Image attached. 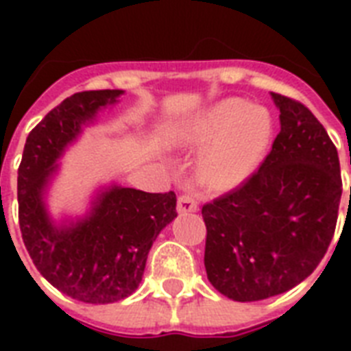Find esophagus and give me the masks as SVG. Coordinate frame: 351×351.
Returning <instances> with one entry per match:
<instances>
[{"mask_svg":"<svg viewBox=\"0 0 351 351\" xmlns=\"http://www.w3.org/2000/svg\"><path fill=\"white\" fill-rule=\"evenodd\" d=\"M197 208V200H195L191 195H180V197H178V204H176V211H178V215L195 213Z\"/></svg>","mask_w":351,"mask_h":351,"instance_id":"34e87169","label":"esophagus"}]
</instances>
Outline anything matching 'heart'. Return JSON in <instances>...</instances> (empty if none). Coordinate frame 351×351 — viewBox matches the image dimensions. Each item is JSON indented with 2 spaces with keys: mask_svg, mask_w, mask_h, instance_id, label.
Here are the masks:
<instances>
[{
  "mask_svg": "<svg viewBox=\"0 0 351 351\" xmlns=\"http://www.w3.org/2000/svg\"><path fill=\"white\" fill-rule=\"evenodd\" d=\"M271 138V118L262 107H245L230 98L215 104L173 134L184 147H200L197 178L202 186L226 191L255 171Z\"/></svg>",
  "mask_w": 351,
  "mask_h": 351,
  "instance_id": "heart-1",
  "label": "heart"
}]
</instances>
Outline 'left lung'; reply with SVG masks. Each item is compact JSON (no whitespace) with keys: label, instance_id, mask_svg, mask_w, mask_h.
I'll use <instances>...</instances> for the list:
<instances>
[{"label":"left lung","instance_id":"left-lung-1","mask_svg":"<svg viewBox=\"0 0 351 351\" xmlns=\"http://www.w3.org/2000/svg\"><path fill=\"white\" fill-rule=\"evenodd\" d=\"M271 98L280 111L271 153L244 186L202 208L209 282L239 302L310 277L332 242L343 195L337 149L321 121L300 101Z\"/></svg>","mask_w":351,"mask_h":351}]
</instances>
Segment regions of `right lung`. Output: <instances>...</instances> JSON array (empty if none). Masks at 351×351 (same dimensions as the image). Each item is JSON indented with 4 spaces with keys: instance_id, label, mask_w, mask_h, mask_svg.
I'll return each instance as SVG.
<instances>
[{
    "instance_id": "right-lung-1",
    "label": "right lung",
    "mask_w": 351,
    "mask_h": 351,
    "mask_svg": "<svg viewBox=\"0 0 351 351\" xmlns=\"http://www.w3.org/2000/svg\"><path fill=\"white\" fill-rule=\"evenodd\" d=\"M121 95L85 90L63 100L30 131L18 169L19 230L30 258L54 288L89 304L134 293L151 245L176 219L173 191L145 193L114 182L96 189L82 217L56 220L49 211L47 193L60 158Z\"/></svg>"
}]
</instances>
